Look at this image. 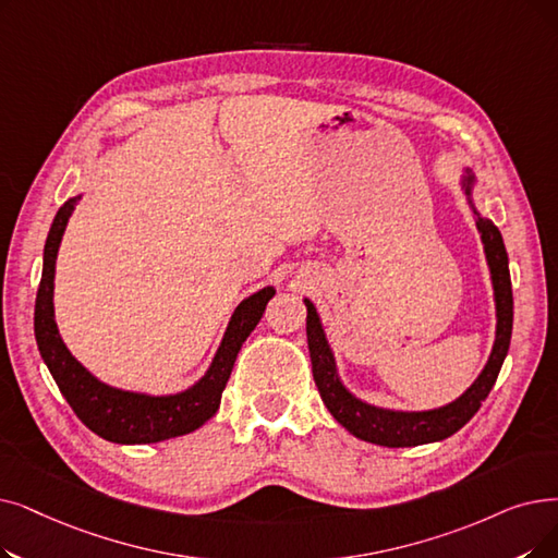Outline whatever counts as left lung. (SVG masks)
Listing matches in <instances>:
<instances>
[{
  "mask_svg": "<svg viewBox=\"0 0 558 558\" xmlns=\"http://www.w3.org/2000/svg\"><path fill=\"white\" fill-rule=\"evenodd\" d=\"M460 191L465 193V201L472 209L476 230L481 234L483 255L490 271L493 282V299H495V342L486 367L481 369L476 380L468 390L445 403L440 408L428 410H395L374 405L365 399L355 397L344 385L342 376L337 369V360L330 349L328 335L324 330L322 317L317 307L310 299H303L307 307V349L312 360V376L317 383V390L322 401L330 410V415L342 424L355 438L380 445V447H417L428 442H440L456 430L463 428L481 408V401L486 399L493 390V385L499 376V369L506 360L508 347H511V332H513V292H511V274H508V255L504 248V239L499 228L490 221L483 219L481 211L474 203L476 191V175L472 168H463L460 173Z\"/></svg>",
  "mask_w": 558,
  "mask_h": 558,
  "instance_id": "8db88e82",
  "label": "left lung"
}]
</instances>
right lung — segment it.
<instances>
[{"instance_id": "obj_1", "label": "right lung", "mask_w": 558, "mask_h": 558, "mask_svg": "<svg viewBox=\"0 0 558 558\" xmlns=\"http://www.w3.org/2000/svg\"><path fill=\"white\" fill-rule=\"evenodd\" d=\"M82 196L84 193L63 203L45 241L43 276L34 312V332L40 357L70 408L75 410V415L100 438L116 445H155L180 438V435L201 428L209 417L216 415L236 353L259 324L266 303L276 294V287L266 284L234 307L207 372L184 390L173 395H148L109 385L93 376L70 353L54 319L57 255L65 226Z\"/></svg>"}]
</instances>
